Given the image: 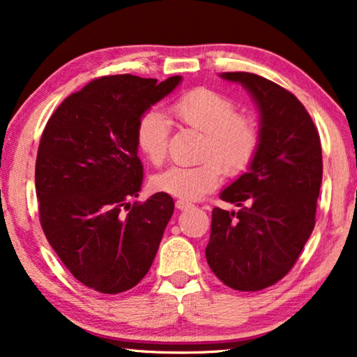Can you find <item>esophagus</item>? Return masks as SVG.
Here are the masks:
<instances>
[{"instance_id": "34e87169", "label": "esophagus", "mask_w": 357, "mask_h": 357, "mask_svg": "<svg viewBox=\"0 0 357 357\" xmlns=\"http://www.w3.org/2000/svg\"><path fill=\"white\" fill-rule=\"evenodd\" d=\"M192 206H194V205H192V203H189V202H185V200H178L176 202V208L181 209V211H183V209H189Z\"/></svg>"}]
</instances>
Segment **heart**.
Returning <instances> with one entry per match:
<instances>
[{"label": "heart", "mask_w": 357, "mask_h": 357, "mask_svg": "<svg viewBox=\"0 0 357 357\" xmlns=\"http://www.w3.org/2000/svg\"><path fill=\"white\" fill-rule=\"evenodd\" d=\"M183 127L203 133L200 158L194 167H172L152 178L158 192L183 200H197L216 189L222 172L240 174L250 165L259 144L256 122L236 112L230 98L211 89L189 90L169 107ZM169 122L158 109L146 111L137 126V144L152 165H162L168 152Z\"/></svg>", "instance_id": "obj_1"}]
</instances>
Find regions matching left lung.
<instances>
[{
    "label": "left lung",
    "mask_w": 357,
    "mask_h": 357,
    "mask_svg": "<svg viewBox=\"0 0 357 357\" xmlns=\"http://www.w3.org/2000/svg\"><path fill=\"white\" fill-rule=\"evenodd\" d=\"M220 77L252 95L260 132L248 172L219 195L238 209H213L205 254L225 286L252 292L289 273L314 229L321 139L305 106L278 84L241 71Z\"/></svg>",
    "instance_id": "8db88e82"
}]
</instances>
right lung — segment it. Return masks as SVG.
I'll use <instances>...</instances> for the list:
<instances>
[{"label": "right lung", "instance_id": "1", "mask_svg": "<svg viewBox=\"0 0 357 357\" xmlns=\"http://www.w3.org/2000/svg\"><path fill=\"white\" fill-rule=\"evenodd\" d=\"M179 82L181 76L93 79L46 123L35 169L39 220L56 256L90 289H132L155 257L174 202L157 192L128 203L143 184L137 126Z\"/></svg>", "mask_w": 357, "mask_h": 357}]
</instances>
